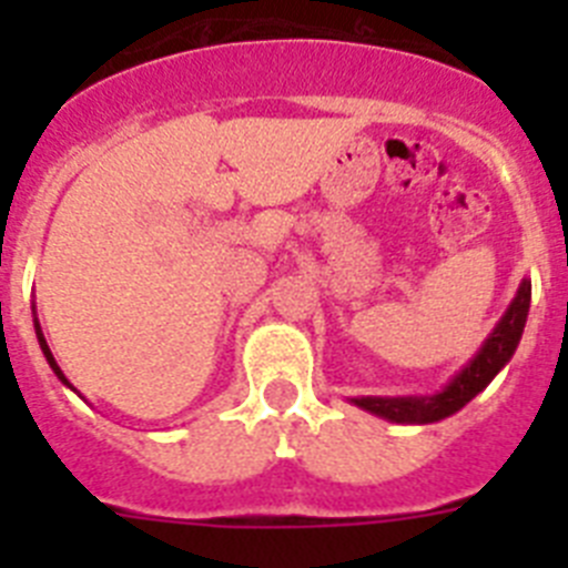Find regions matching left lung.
<instances>
[{"label":"left lung","mask_w":568,"mask_h":568,"mask_svg":"<svg viewBox=\"0 0 568 568\" xmlns=\"http://www.w3.org/2000/svg\"><path fill=\"white\" fill-rule=\"evenodd\" d=\"M531 301V281L524 278L518 287V295L511 298L509 310L498 321V327L491 329L489 338L478 349V355L455 375L449 384L435 395H400V398H381V395H364L353 398L355 406L366 413L378 415V418L393 420V424H435L449 415H455L460 406L469 404L478 393H484L491 378L509 364L520 344V335L526 327V315H529Z\"/></svg>","instance_id":"obj_1"}]
</instances>
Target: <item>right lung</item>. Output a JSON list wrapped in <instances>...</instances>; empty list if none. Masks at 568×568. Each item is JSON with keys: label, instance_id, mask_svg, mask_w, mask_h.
Here are the masks:
<instances>
[{"label": "right lung", "instance_id": "add662e5", "mask_svg": "<svg viewBox=\"0 0 568 568\" xmlns=\"http://www.w3.org/2000/svg\"><path fill=\"white\" fill-rule=\"evenodd\" d=\"M37 335H39V346H42V353H44V358H48L50 369H53V373H57V378L62 381L64 386H70V381L64 378V373H62V369H59V364H57V358H53V353H50V349H48V341H44L42 329H39V321H37ZM70 389H73V386H70Z\"/></svg>", "mask_w": 568, "mask_h": 568}]
</instances>
